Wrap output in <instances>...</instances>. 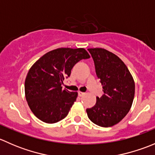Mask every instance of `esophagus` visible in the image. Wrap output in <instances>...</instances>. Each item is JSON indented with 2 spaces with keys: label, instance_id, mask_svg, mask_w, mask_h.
<instances>
[{
  "label": "esophagus",
  "instance_id": "34e87169",
  "mask_svg": "<svg viewBox=\"0 0 155 155\" xmlns=\"http://www.w3.org/2000/svg\"><path fill=\"white\" fill-rule=\"evenodd\" d=\"M78 94H79V96H80V97L83 96V95L85 94V92H82V91H79L78 92Z\"/></svg>",
  "mask_w": 155,
  "mask_h": 155
}]
</instances>
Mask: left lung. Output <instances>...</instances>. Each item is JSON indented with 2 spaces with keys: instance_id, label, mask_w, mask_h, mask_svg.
<instances>
[{
  "instance_id": "left-lung-1",
  "label": "left lung",
  "mask_w": 155,
  "mask_h": 155,
  "mask_svg": "<svg viewBox=\"0 0 155 155\" xmlns=\"http://www.w3.org/2000/svg\"><path fill=\"white\" fill-rule=\"evenodd\" d=\"M87 50L93 58L104 94L101 97H97L94 107L86 109L87 115L97 125L109 127L120 122L129 112L135 83L125 64L116 54L102 48Z\"/></svg>"
}]
</instances>
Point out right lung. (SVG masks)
<instances>
[{"label":"right lung","instance_id":"1","mask_svg":"<svg viewBox=\"0 0 155 155\" xmlns=\"http://www.w3.org/2000/svg\"><path fill=\"white\" fill-rule=\"evenodd\" d=\"M89 58L83 48H58L46 53L32 65L25 82V93L37 118L52 124L68 115L78 93L62 89L61 85L78 61Z\"/></svg>","mask_w":155,"mask_h":155}]
</instances>
